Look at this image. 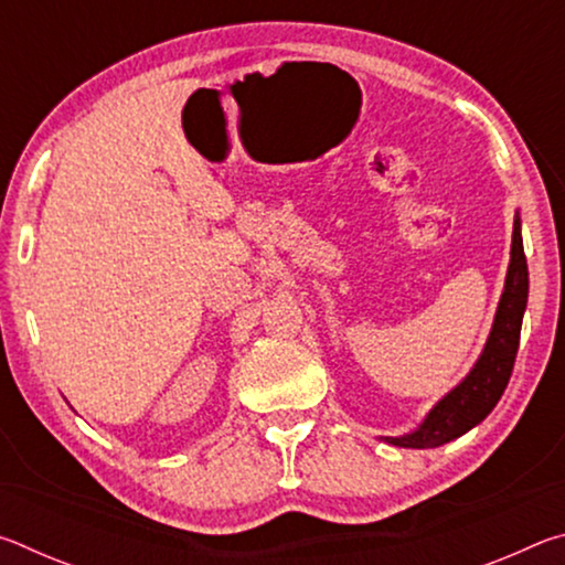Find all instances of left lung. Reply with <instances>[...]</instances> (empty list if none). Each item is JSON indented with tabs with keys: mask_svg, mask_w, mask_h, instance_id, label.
<instances>
[{
	"mask_svg": "<svg viewBox=\"0 0 565 565\" xmlns=\"http://www.w3.org/2000/svg\"><path fill=\"white\" fill-rule=\"evenodd\" d=\"M525 301H529V264H525L523 254L521 218L515 214L509 276H505V289L499 311H495L493 331L486 341L481 359L451 394L438 401V406L426 416L418 431L401 438H386L388 444L404 448H436L471 431L476 424H481L491 414L505 386H509L515 353H519Z\"/></svg>",
	"mask_w": 565,
	"mask_h": 565,
	"instance_id": "1",
	"label": "left lung"
}]
</instances>
